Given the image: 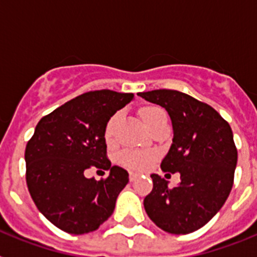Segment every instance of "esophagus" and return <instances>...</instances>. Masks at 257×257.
<instances>
[{"instance_id":"obj_1","label":"esophagus","mask_w":257,"mask_h":257,"mask_svg":"<svg viewBox=\"0 0 257 257\" xmlns=\"http://www.w3.org/2000/svg\"><path fill=\"white\" fill-rule=\"evenodd\" d=\"M138 179V174L135 172H130V181H135Z\"/></svg>"}]
</instances>
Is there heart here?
Listing matches in <instances>:
<instances>
[{
    "instance_id": "heart-1",
    "label": "heart",
    "mask_w": 257,
    "mask_h": 257,
    "mask_svg": "<svg viewBox=\"0 0 257 257\" xmlns=\"http://www.w3.org/2000/svg\"><path fill=\"white\" fill-rule=\"evenodd\" d=\"M140 115H142L143 121L147 124V127H152L153 124H156L157 122L163 119L166 117V113L162 108L160 106H144V108L140 110ZM119 118V113L113 115L110 119H109L108 124L105 127V138L109 139L112 136L113 130H114L115 122L118 121ZM154 158H156V154L152 153V152H145V151H126L123 153H121L119 156V162L122 166H124L126 169L133 170V171H145L148 170L152 166V163L154 162Z\"/></svg>"
}]
</instances>
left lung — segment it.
Instances as JSON below:
<instances>
[{
  "label": "left lung",
  "instance_id": "8db88e82",
  "mask_svg": "<svg viewBox=\"0 0 257 257\" xmlns=\"http://www.w3.org/2000/svg\"><path fill=\"white\" fill-rule=\"evenodd\" d=\"M169 113L174 138L161 163L179 172L180 184L152 174L153 189L144 198L152 221L171 234H188L206 225L229 197L237 166V148L228 122L208 104L176 90L140 92Z\"/></svg>",
  "mask_w": 257,
  "mask_h": 257
}]
</instances>
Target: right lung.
Instances as JSON below:
<instances>
[{
    "mask_svg": "<svg viewBox=\"0 0 257 257\" xmlns=\"http://www.w3.org/2000/svg\"><path fill=\"white\" fill-rule=\"evenodd\" d=\"M134 94L97 90L79 95L41 118L26 148L27 185L40 212L70 234L96 230L114 211L128 172L106 158L105 127ZM109 169L97 182L84 174Z\"/></svg>",
    "mask_w": 257,
    "mask_h": 257,
    "instance_id": "1",
    "label": "right lung"
}]
</instances>
